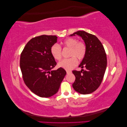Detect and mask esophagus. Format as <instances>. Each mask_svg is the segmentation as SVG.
<instances>
[{"label": "esophagus", "instance_id": "esophagus-1", "mask_svg": "<svg viewBox=\"0 0 127 127\" xmlns=\"http://www.w3.org/2000/svg\"><path fill=\"white\" fill-rule=\"evenodd\" d=\"M66 72H67V74H69V73L71 72V70H66Z\"/></svg>", "mask_w": 127, "mask_h": 127}]
</instances>
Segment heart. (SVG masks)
Listing matches in <instances>:
<instances>
[{
  "label": "heart",
  "instance_id": "obj_1",
  "mask_svg": "<svg viewBox=\"0 0 127 127\" xmlns=\"http://www.w3.org/2000/svg\"><path fill=\"white\" fill-rule=\"evenodd\" d=\"M64 49H69L68 59H63L58 63V66L67 70L71 69L78 64V61L82 60L85 58L87 47L83 41L73 37H69L63 42ZM51 55L56 60H59L62 57V48L58 44H54L50 49Z\"/></svg>",
  "mask_w": 127,
  "mask_h": 127
}]
</instances>
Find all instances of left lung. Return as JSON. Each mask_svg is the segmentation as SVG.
<instances>
[{
	"mask_svg": "<svg viewBox=\"0 0 127 127\" xmlns=\"http://www.w3.org/2000/svg\"><path fill=\"white\" fill-rule=\"evenodd\" d=\"M82 37L87 47L86 54L79 67L86 69L73 70L75 81L74 89L82 94H88L96 90L102 82L107 66L106 55L104 48L98 38L93 34L79 31L70 36Z\"/></svg>",
	"mask_w": 127,
	"mask_h": 127,
	"instance_id": "1",
	"label": "left lung"
}]
</instances>
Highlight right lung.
<instances>
[{
	"label": "right lung",
	"instance_id": "right-lung-1",
	"mask_svg": "<svg viewBox=\"0 0 127 127\" xmlns=\"http://www.w3.org/2000/svg\"><path fill=\"white\" fill-rule=\"evenodd\" d=\"M57 38L47 35L34 37L28 42L21 54L23 79L29 89L40 97H49L56 94L66 75L63 68L51 70L57 63L50 49Z\"/></svg>",
	"mask_w": 127,
	"mask_h": 127
}]
</instances>
